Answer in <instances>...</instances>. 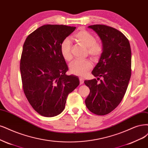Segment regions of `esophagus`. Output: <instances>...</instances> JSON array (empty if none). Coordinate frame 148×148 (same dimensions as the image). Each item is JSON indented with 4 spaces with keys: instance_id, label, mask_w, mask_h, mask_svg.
I'll return each instance as SVG.
<instances>
[{
    "instance_id": "obj_1",
    "label": "esophagus",
    "mask_w": 148,
    "mask_h": 148,
    "mask_svg": "<svg viewBox=\"0 0 148 148\" xmlns=\"http://www.w3.org/2000/svg\"><path fill=\"white\" fill-rule=\"evenodd\" d=\"M84 78H79V83L80 84H82L84 83Z\"/></svg>"
}]
</instances>
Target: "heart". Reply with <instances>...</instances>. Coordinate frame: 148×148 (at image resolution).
I'll return each mask as SVG.
<instances>
[{
    "instance_id": "1",
    "label": "heart",
    "mask_w": 148,
    "mask_h": 148,
    "mask_svg": "<svg viewBox=\"0 0 148 148\" xmlns=\"http://www.w3.org/2000/svg\"><path fill=\"white\" fill-rule=\"evenodd\" d=\"M74 39L79 44L87 47L88 53L94 60L99 59L103 53L101 44L96 41L94 35L85 29H81L73 35ZM60 53L63 58L70 62L73 58L72 43L69 38H65L60 46ZM92 68V64L89 60H75L70 65V72L73 75L84 76Z\"/></svg>"
}]
</instances>
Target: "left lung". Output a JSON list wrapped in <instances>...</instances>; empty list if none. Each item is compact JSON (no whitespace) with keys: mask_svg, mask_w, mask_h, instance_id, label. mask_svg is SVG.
Instances as JSON below:
<instances>
[{"mask_svg":"<svg viewBox=\"0 0 148 148\" xmlns=\"http://www.w3.org/2000/svg\"><path fill=\"white\" fill-rule=\"evenodd\" d=\"M88 27L101 39L103 53L92 72L97 79L84 81L90 89L85 103L92 113L105 115L119 105L128 87L131 76L130 45L125 35L113 27L102 24Z\"/></svg>","mask_w":148,"mask_h":148,"instance_id":"obj_1","label":"left lung"}]
</instances>
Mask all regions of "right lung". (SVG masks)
<instances>
[{"instance_id":"right-lung-1","label":"right lung","mask_w":148,"mask_h":148,"mask_svg":"<svg viewBox=\"0 0 148 148\" xmlns=\"http://www.w3.org/2000/svg\"><path fill=\"white\" fill-rule=\"evenodd\" d=\"M76 27L47 24L28 35L20 62L23 88L32 108L45 117L64 110L68 95L79 84L75 75H67V65L60 53L63 40Z\"/></svg>"}]
</instances>
